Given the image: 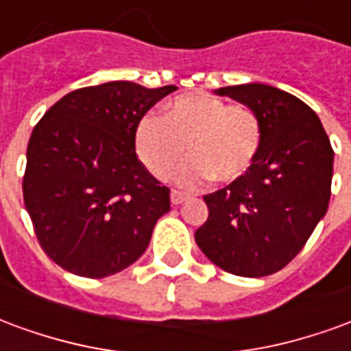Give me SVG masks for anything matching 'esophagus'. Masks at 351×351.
Wrapping results in <instances>:
<instances>
[{
  "label": "esophagus",
  "instance_id": "obj_1",
  "mask_svg": "<svg viewBox=\"0 0 351 351\" xmlns=\"http://www.w3.org/2000/svg\"><path fill=\"white\" fill-rule=\"evenodd\" d=\"M184 199H186V195H184L182 191H171V203H173V205H180V203H184Z\"/></svg>",
  "mask_w": 351,
  "mask_h": 351
}]
</instances>
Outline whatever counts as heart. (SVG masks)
<instances>
[{
	"mask_svg": "<svg viewBox=\"0 0 351 351\" xmlns=\"http://www.w3.org/2000/svg\"><path fill=\"white\" fill-rule=\"evenodd\" d=\"M263 143L261 123L250 108L229 105L210 93H184L163 116H143L135 130V150L156 178L173 175L184 158L178 182L199 186L210 176L218 182L241 180L258 160Z\"/></svg>",
	"mask_w": 351,
	"mask_h": 351,
	"instance_id": "b5f03b06",
	"label": "heart"
}]
</instances>
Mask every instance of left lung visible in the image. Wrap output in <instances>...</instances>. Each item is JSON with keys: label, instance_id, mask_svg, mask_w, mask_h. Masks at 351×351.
I'll list each match as a JSON object with an SVG mask.
<instances>
[{"label": "left lung", "instance_id": "1", "mask_svg": "<svg viewBox=\"0 0 351 351\" xmlns=\"http://www.w3.org/2000/svg\"><path fill=\"white\" fill-rule=\"evenodd\" d=\"M216 93L258 116L263 143L241 180L203 197L195 243L223 271L259 278L284 269L325 216L335 154L316 112L291 93L258 82Z\"/></svg>", "mask_w": 351, "mask_h": 351}]
</instances>
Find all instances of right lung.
Masks as SVG:
<instances>
[{
  "label": "right lung",
  "instance_id": "obj_1",
  "mask_svg": "<svg viewBox=\"0 0 351 351\" xmlns=\"http://www.w3.org/2000/svg\"><path fill=\"white\" fill-rule=\"evenodd\" d=\"M175 90L128 80L80 88L37 122L22 193L37 241L62 269L103 278L145 254L171 191L137 160L135 130Z\"/></svg>",
  "mask_w": 351,
  "mask_h": 351
}]
</instances>
